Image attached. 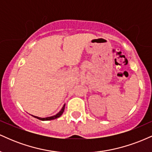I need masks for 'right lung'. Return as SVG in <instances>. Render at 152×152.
<instances>
[{
    "instance_id": "add662e5",
    "label": "right lung",
    "mask_w": 152,
    "mask_h": 152,
    "mask_svg": "<svg viewBox=\"0 0 152 152\" xmlns=\"http://www.w3.org/2000/svg\"><path fill=\"white\" fill-rule=\"evenodd\" d=\"M65 106L66 104H64V106H63L62 109H61V111H59L58 114H56V115H54V116H49V117H46V118H41V117H38V116H34V117L38 118V119L39 120H41V121H49V120H53V119H56V118L60 117L61 116L63 113H64V109H65Z\"/></svg>"
}]
</instances>
